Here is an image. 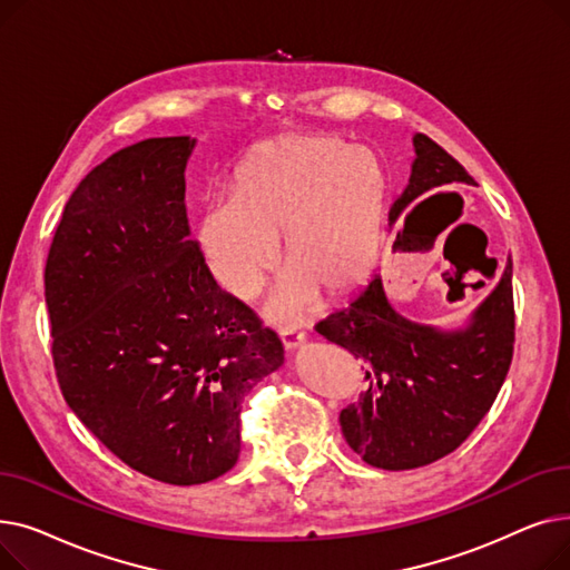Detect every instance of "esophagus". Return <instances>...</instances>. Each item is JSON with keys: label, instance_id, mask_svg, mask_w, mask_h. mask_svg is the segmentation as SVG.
Wrapping results in <instances>:
<instances>
[{"label": "esophagus", "instance_id": "obj_1", "mask_svg": "<svg viewBox=\"0 0 570 570\" xmlns=\"http://www.w3.org/2000/svg\"><path fill=\"white\" fill-rule=\"evenodd\" d=\"M279 340H282L286 351H297V348L305 344V335L303 333H295V331H288V327L279 333Z\"/></svg>", "mask_w": 570, "mask_h": 570}]
</instances>
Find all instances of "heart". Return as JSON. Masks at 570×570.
<instances>
[{"mask_svg":"<svg viewBox=\"0 0 570 570\" xmlns=\"http://www.w3.org/2000/svg\"><path fill=\"white\" fill-rule=\"evenodd\" d=\"M387 179L363 145L297 136L258 147L239 166L228 205L213 207L198 228L219 286L252 297L275 263L288 273L269 297V314L297 321L321 301H344L374 273Z\"/></svg>","mask_w":570,"mask_h":570,"instance_id":"1","label":"heart"}]
</instances>
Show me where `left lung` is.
Returning a JSON list of instances; mask_svg holds the SVG:
<instances>
[{
  "label": "left lung",
  "mask_w": 570,
  "mask_h": 570,
  "mask_svg": "<svg viewBox=\"0 0 570 570\" xmlns=\"http://www.w3.org/2000/svg\"><path fill=\"white\" fill-rule=\"evenodd\" d=\"M409 185L391 207V224L423 196L475 185L464 166L430 136H413ZM400 237V233H397ZM316 333L365 363L367 391L340 413L346 443L367 464L404 471L460 448L494 404L515 344L513 261L462 331H439L400 316L381 277L346 307L316 323Z\"/></svg>",
  "instance_id": "left-lung-1"
}]
</instances>
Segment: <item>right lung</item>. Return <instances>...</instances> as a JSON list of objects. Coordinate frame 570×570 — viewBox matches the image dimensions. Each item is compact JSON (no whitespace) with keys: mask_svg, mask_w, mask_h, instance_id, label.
Instances as JSON below:
<instances>
[{"mask_svg":"<svg viewBox=\"0 0 570 570\" xmlns=\"http://www.w3.org/2000/svg\"><path fill=\"white\" fill-rule=\"evenodd\" d=\"M194 145L147 138L89 170L46 261L67 404L112 455L168 485L233 469L245 395L284 363L277 333L217 286L189 239Z\"/></svg>","mask_w":570,"mask_h":570,"instance_id":"add662e5","label":"right lung"}]
</instances>
